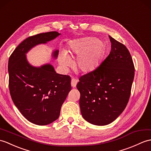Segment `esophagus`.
I'll list each match as a JSON object with an SVG mask.
<instances>
[{
    "instance_id": "1",
    "label": "esophagus",
    "mask_w": 151,
    "mask_h": 151,
    "mask_svg": "<svg viewBox=\"0 0 151 151\" xmlns=\"http://www.w3.org/2000/svg\"><path fill=\"white\" fill-rule=\"evenodd\" d=\"M78 79H76V78H73L71 79V86H72L73 87H76V84H77V83H78Z\"/></svg>"
}]
</instances>
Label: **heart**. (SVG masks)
<instances>
[{
    "instance_id": "heart-1",
    "label": "heart",
    "mask_w": 151,
    "mask_h": 151,
    "mask_svg": "<svg viewBox=\"0 0 151 151\" xmlns=\"http://www.w3.org/2000/svg\"><path fill=\"white\" fill-rule=\"evenodd\" d=\"M69 52L78 56L76 61V68L82 72H89L99 64L104 53V44L96 38L83 37L73 41ZM59 61L64 66L71 64V59L66 53L60 55Z\"/></svg>"
}]
</instances>
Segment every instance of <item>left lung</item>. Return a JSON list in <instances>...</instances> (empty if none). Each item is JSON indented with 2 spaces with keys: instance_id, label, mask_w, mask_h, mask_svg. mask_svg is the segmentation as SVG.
<instances>
[{
  "instance_id": "1",
  "label": "left lung",
  "mask_w": 151,
  "mask_h": 151,
  "mask_svg": "<svg viewBox=\"0 0 151 151\" xmlns=\"http://www.w3.org/2000/svg\"><path fill=\"white\" fill-rule=\"evenodd\" d=\"M109 37V55L95 69L80 76L76 85L82 116L95 125L109 124L124 111L134 76V63L127 48Z\"/></svg>"
}]
</instances>
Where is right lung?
<instances>
[{
  "mask_svg": "<svg viewBox=\"0 0 151 151\" xmlns=\"http://www.w3.org/2000/svg\"><path fill=\"white\" fill-rule=\"evenodd\" d=\"M57 31L43 33L22 41L8 61L9 89L13 103L31 123L45 125L59 117L62 105L71 89V77L58 74L50 64L35 68L27 62L26 53L39 44L59 35ZM58 51L53 57L57 58Z\"/></svg>",
  "mask_w": 151,
  "mask_h": 151,
  "instance_id": "add662e5",
  "label": "right lung"
}]
</instances>
